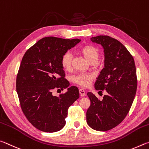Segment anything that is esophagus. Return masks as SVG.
I'll return each instance as SVG.
<instances>
[{
	"label": "esophagus",
	"instance_id": "obj_1",
	"mask_svg": "<svg viewBox=\"0 0 149 149\" xmlns=\"http://www.w3.org/2000/svg\"><path fill=\"white\" fill-rule=\"evenodd\" d=\"M79 93H80V95L81 97H83V96H84L86 95V92L84 89H82V88H80L79 90Z\"/></svg>",
	"mask_w": 149,
	"mask_h": 149
}]
</instances>
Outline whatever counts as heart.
I'll return each instance as SVG.
<instances>
[{
  "label": "heart",
  "mask_w": 149,
  "mask_h": 149,
  "mask_svg": "<svg viewBox=\"0 0 149 149\" xmlns=\"http://www.w3.org/2000/svg\"><path fill=\"white\" fill-rule=\"evenodd\" d=\"M79 52L85 59L90 63L97 61L100 56V52L94 46L90 44H86L79 48ZM61 64L65 70H69L72 66V55L67 52L63 55L61 59ZM94 77L89 73H80L73 77L72 80L75 84L80 86L81 87H88L91 84Z\"/></svg>",
  "instance_id": "heart-1"
}]
</instances>
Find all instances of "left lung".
Instances as JSON below:
<instances>
[{"label": "left lung", "mask_w": 149, "mask_h": 149, "mask_svg": "<svg viewBox=\"0 0 149 149\" xmlns=\"http://www.w3.org/2000/svg\"><path fill=\"white\" fill-rule=\"evenodd\" d=\"M103 47L105 66L95 83V88L107 92L103 100L92 93L87 95L90 106L87 123L97 131H108L118 126L129 113L136 93L137 79L134 57L120 42L109 36L91 38Z\"/></svg>", "instance_id": "obj_1"}]
</instances>
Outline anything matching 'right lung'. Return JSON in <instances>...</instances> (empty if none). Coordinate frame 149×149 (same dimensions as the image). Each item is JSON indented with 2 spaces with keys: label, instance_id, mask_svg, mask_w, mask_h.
Wrapping results in <instances>:
<instances>
[{
  "label": "right lung",
  "instance_id": "1",
  "mask_svg": "<svg viewBox=\"0 0 149 149\" xmlns=\"http://www.w3.org/2000/svg\"><path fill=\"white\" fill-rule=\"evenodd\" d=\"M80 40L48 36L39 40L23 56L16 78L21 108L30 123L40 131L56 132L65 125L68 109L79 98L61 64L63 55ZM68 88L59 97L52 91Z\"/></svg>",
  "mask_w": 149,
  "mask_h": 149
}]
</instances>
